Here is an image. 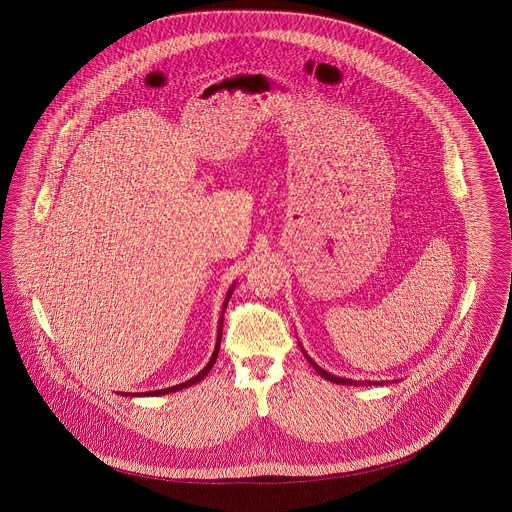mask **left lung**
Listing matches in <instances>:
<instances>
[{"instance_id":"1","label":"left lung","mask_w":512,"mask_h":512,"mask_svg":"<svg viewBox=\"0 0 512 512\" xmlns=\"http://www.w3.org/2000/svg\"><path fill=\"white\" fill-rule=\"evenodd\" d=\"M305 353V351H303ZM305 357H307V361L311 363V366L317 370L318 374L324 378V380H330V382H334V384H345V386H382V384H386V382H370V380H361V382H357V380H351V378H340V376H334V374H330V372H326V370H322L320 366L305 353Z\"/></svg>"}]
</instances>
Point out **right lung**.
Returning a JSON list of instances; mask_svg holds the SVG:
<instances>
[{
    "label": "right lung",
    "mask_w": 512,
    "mask_h": 512,
    "mask_svg": "<svg viewBox=\"0 0 512 512\" xmlns=\"http://www.w3.org/2000/svg\"><path fill=\"white\" fill-rule=\"evenodd\" d=\"M232 290H234V286L228 290L226 293V301H224V305H222V311L226 309V303H228V299L232 297ZM220 338H222V317H220L219 324V338H217V345H215V351H213V355H211V359H209V363L207 366L194 376V378H190L188 382H182V384H178V386H172V388H167V390H155V391H147V393H124V395H130V397H134V395H165V393H172V391L184 390V388H190V386H194L197 382H201L207 374H209V370L213 368L215 365V361H217V357H219V349H220Z\"/></svg>",
    "instance_id": "right-lung-1"
}]
</instances>
